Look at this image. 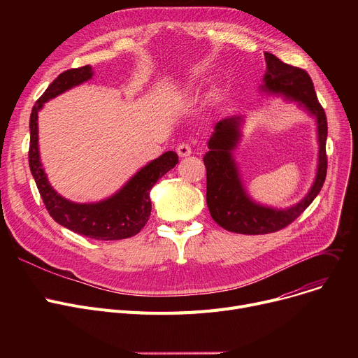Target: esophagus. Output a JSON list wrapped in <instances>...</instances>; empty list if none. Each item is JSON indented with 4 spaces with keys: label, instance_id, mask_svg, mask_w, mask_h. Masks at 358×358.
Instances as JSON below:
<instances>
[{
    "label": "esophagus",
    "instance_id": "obj_1",
    "mask_svg": "<svg viewBox=\"0 0 358 358\" xmlns=\"http://www.w3.org/2000/svg\"><path fill=\"white\" fill-rule=\"evenodd\" d=\"M177 154L180 157H189L192 154V145L187 143V142H181L178 146H177Z\"/></svg>",
    "mask_w": 358,
    "mask_h": 358
}]
</instances>
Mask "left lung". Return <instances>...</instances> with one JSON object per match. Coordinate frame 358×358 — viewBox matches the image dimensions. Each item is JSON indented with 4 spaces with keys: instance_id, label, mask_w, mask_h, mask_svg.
Masks as SVG:
<instances>
[{
    "instance_id": "8db88e82",
    "label": "left lung",
    "mask_w": 358,
    "mask_h": 358,
    "mask_svg": "<svg viewBox=\"0 0 358 358\" xmlns=\"http://www.w3.org/2000/svg\"><path fill=\"white\" fill-rule=\"evenodd\" d=\"M267 72L264 75V91L281 94L289 100H294L316 117L319 159L317 173L313 185L303 200L289 209H273L255 203L243 189L238 166L232 158V149L236 148L241 138L242 117L235 116L223 119L215 126L209 139V152L204 155L208 192L206 201L213 220L229 232L243 235H264L286 228L302 215L308 206L321 192L327 177V136L328 123L322 106L319 104L313 83L305 69H300L280 61L273 53L266 52Z\"/></svg>"
}]
</instances>
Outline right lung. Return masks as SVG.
<instances>
[{
    "mask_svg": "<svg viewBox=\"0 0 358 358\" xmlns=\"http://www.w3.org/2000/svg\"><path fill=\"white\" fill-rule=\"evenodd\" d=\"M91 77L92 69L90 65L68 69L53 80L42 97L36 101L30 115L29 165L46 210L55 222L91 239H126L139 234L146 224L152 210L149 192L162 176L177 165L178 155L173 150H168L139 169L116 194L99 203H73L56 193L46 178L41 162L39 143H37V113L48 100L88 81Z\"/></svg>",
    "mask_w": 358,
    "mask_h": 358,
    "instance_id": "add662e5",
    "label": "right lung"
}]
</instances>
